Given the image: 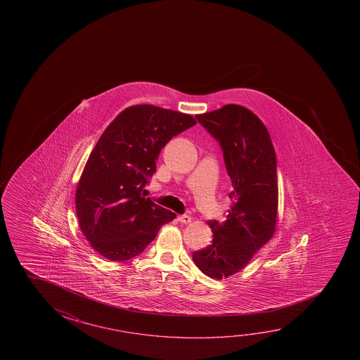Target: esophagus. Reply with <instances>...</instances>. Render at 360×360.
<instances>
[{
	"label": "esophagus",
	"instance_id": "esophagus-1",
	"mask_svg": "<svg viewBox=\"0 0 360 360\" xmlns=\"http://www.w3.org/2000/svg\"><path fill=\"white\" fill-rule=\"evenodd\" d=\"M178 222H181V224H188L191 221H192V218L191 216H187V214H182V216H178Z\"/></svg>",
	"mask_w": 360,
	"mask_h": 360
}]
</instances>
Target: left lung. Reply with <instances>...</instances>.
<instances>
[{
	"mask_svg": "<svg viewBox=\"0 0 360 360\" xmlns=\"http://www.w3.org/2000/svg\"><path fill=\"white\" fill-rule=\"evenodd\" d=\"M195 118L219 143L233 187L226 221L210 222L212 243L192 256L205 275L221 280L248 265L275 232L276 154L264 123L243 106L229 104Z\"/></svg>",
	"mask_w": 360,
	"mask_h": 360,
	"instance_id": "obj_1",
	"label": "left lung"
}]
</instances>
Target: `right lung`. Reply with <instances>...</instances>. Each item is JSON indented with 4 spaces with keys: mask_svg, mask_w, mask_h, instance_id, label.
Listing matches in <instances>:
<instances>
[{
    "mask_svg": "<svg viewBox=\"0 0 360 360\" xmlns=\"http://www.w3.org/2000/svg\"><path fill=\"white\" fill-rule=\"evenodd\" d=\"M195 123L188 114L143 104L127 108L104 130L75 195L80 229L98 254L112 261L133 259L176 218L143 191L162 148Z\"/></svg>",
    "mask_w": 360,
    "mask_h": 360,
    "instance_id": "1",
    "label": "right lung"
}]
</instances>
